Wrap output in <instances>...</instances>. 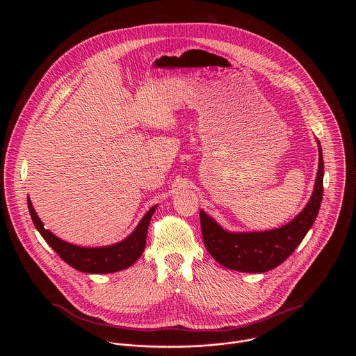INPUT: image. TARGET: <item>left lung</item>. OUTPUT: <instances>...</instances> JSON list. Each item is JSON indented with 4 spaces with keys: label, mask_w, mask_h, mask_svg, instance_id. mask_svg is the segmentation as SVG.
I'll return each mask as SVG.
<instances>
[{
    "label": "left lung",
    "mask_w": 356,
    "mask_h": 356,
    "mask_svg": "<svg viewBox=\"0 0 356 356\" xmlns=\"http://www.w3.org/2000/svg\"><path fill=\"white\" fill-rule=\"evenodd\" d=\"M318 152L319 164L311 199L295 219L280 229L232 233L200 211L204 245L218 263L236 271L266 273L280 266L299 247L319 212L323 196V156L319 141Z\"/></svg>",
    "instance_id": "left-lung-1"
}]
</instances>
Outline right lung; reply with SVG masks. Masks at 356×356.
Instances as JSON below:
<instances>
[{"label": "right lung", "mask_w": 356, "mask_h": 356, "mask_svg": "<svg viewBox=\"0 0 356 356\" xmlns=\"http://www.w3.org/2000/svg\"><path fill=\"white\" fill-rule=\"evenodd\" d=\"M27 205H29L33 223L35 225L37 230L41 233L44 240L49 244V247L54 250V252L58 254L67 264L76 268L78 271L90 273V274L116 273L134 264L145 250L148 226H149L153 212L157 208V205H153L152 208L145 213V216L140 220L134 232L123 241L116 243L113 245H106V247L86 248V247H79V245L65 243L58 237H56L51 232L44 227V223L38 218L30 199H27Z\"/></svg>", "instance_id": "obj_1"}]
</instances>
